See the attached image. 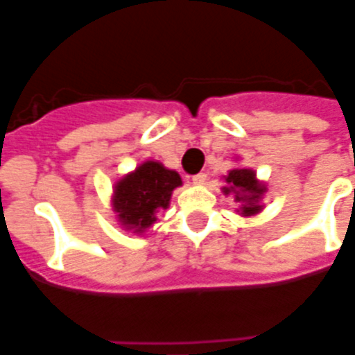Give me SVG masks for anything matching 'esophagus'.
<instances>
[{
	"label": "esophagus",
	"mask_w": 355,
	"mask_h": 355,
	"mask_svg": "<svg viewBox=\"0 0 355 355\" xmlns=\"http://www.w3.org/2000/svg\"><path fill=\"white\" fill-rule=\"evenodd\" d=\"M205 180H207V175L205 173H198V175L192 177V184H205Z\"/></svg>",
	"instance_id": "34e87169"
}]
</instances>
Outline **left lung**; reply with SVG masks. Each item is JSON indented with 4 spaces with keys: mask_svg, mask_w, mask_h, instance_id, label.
Wrapping results in <instances>:
<instances>
[{
    "mask_svg": "<svg viewBox=\"0 0 355 355\" xmlns=\"http://www.w3.org/2000/svg\"><path fill=\"white\" fill-rule=\"evenodd\" d=\"M226 186H223L224 196H234V200L239 203V209L236 211L241 216H254L261 213L262 198L266 193V184L257 178V173L247 167H236L228 171L224 177Z\"/></svg>",
    "mask_w": 355,
    "mask_h": 355,
    "instance_id": "1",
    "label": "left lung"
}]
</instances>
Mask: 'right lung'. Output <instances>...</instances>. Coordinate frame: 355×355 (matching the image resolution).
Returning <instances> with one entry per match:
<instances>
[{
	"label": "right lung",
	"instance_id": "1",
	"mask_svg": "<svg viewBox=\"0 0 355 355\" xmlns=\"http://www.w3.org/2000/svg\"><path fill=\"white\" fill-rule=\"evenodd\" d=\"M178 186H182V178L177 171L167 169L154 159L142 162L112 188V211L117 224L123 230L142 236L155 224L157 213L169 207L173 190Z\"/></svg>",
	"mask_w": 355,
	"mask_h": 355
}]
</instances>
